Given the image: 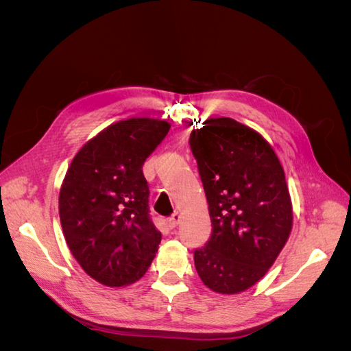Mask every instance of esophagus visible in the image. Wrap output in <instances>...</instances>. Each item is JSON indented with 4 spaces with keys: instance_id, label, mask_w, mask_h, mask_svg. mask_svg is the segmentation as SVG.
I'll use <instances>...</instances> for the list:
<instances>
[{
    "instance_id": "34e87169",
    "label": "esophagus",
    "mask_w": 351,
    "mask_h": 351,
    "mask_svg": "<svg viewBox=\"0 0 351 351\" xmlns=\"http://www.w3.org/2000/svg\"><path fill=\"white\" fill-rule=\"evenodd\" d=\"M180 219H182V217H180L178 212H176V214H173L171 217L168 218V221H167V222H168V227H169V228H176V227L178 226Z\"/></svg>"
}]
</instances>
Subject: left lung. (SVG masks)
Masks as SVG:
<instances>
[{
    "label": "left lung",
    "mask_w": 351,
    "mask_h": 351,
    "mask_svg": "<svg viewBox=\"0 0 351 351\" xmlns=\"http://www.w3.org/2000/svg\"><path fill=\"white\" fill-rule=\"evenodd\" d=\"M212 234L195 267L212 291L237 294L256 284L285 246L293 206L278 156L250 127L209 119L190 134Z\"/></svg>",
    "instance_id": "obj_1"
}]
</instances>
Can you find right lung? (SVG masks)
Returning <instances> with one entry per match:
<instances>
[{
	"label": "right lung",
	"mask_w": 351,
	"mask_h": 351,
	"mask_svg": "<svg viewBox=\"0 0 351 351\" xmlns=\"http://www.w3.org/2000/svg\"><path fill=\"white\" fill-rule=\"evenodd\" d=\"M171 124L129 119L84 143L62 180L58 209L71 254L107 287L141 280L152 263L159 232L149 217L142 167Z\"/></svg>",
	"instance_id": "right-lung-1"
}]
</instances>
